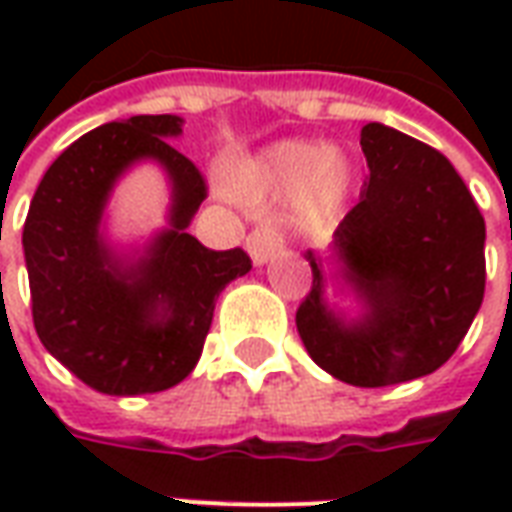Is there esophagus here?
<instances>
[{
  "label": "esophagus",
  "instance_id": "34e87169",
  "mask_svg": "<svg viewBox=\"0 0 512 512\" xmlns=\"http://www.w3.org/2000/svg\"><path fill=\"white\" fill-rule=\"evenodd\" d=\"M279 246H282V238L274 227H255L252 233L246 235V249H249V255L255 263H268L271 257L277 255Z\"/></svg>",
  "mask_w": 512,
  "mask_h": 512
}]
</instances>
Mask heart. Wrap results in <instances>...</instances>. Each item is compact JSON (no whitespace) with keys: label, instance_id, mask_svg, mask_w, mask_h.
<instances>
[{"label":"heart","instance_id":"1","mask_svg":"<svg viewBox=\"0 0 512 512\" xmlns=\"http://www.w3.org/2000/svg\"><path fill=\"white\" fill-rule=\"evenodd\" d=\"M348 161L315 142H279L241 175L246 197H290L301 227H321L334 216L348 189Z\"/></svg>","mask_w":512,"mask_h":512}]
</instances>
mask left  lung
Here are the masks:
<instances>
[{
	"mask_svg": "<svg viewBox=\"0 0 512 512\" xmlns=\"http://www.w3.org/2000/svg\"><path fill=\"white\" fill-rule=\"evenodd\" d=\"M367 175L334 249L365 296L345 326L323 304L321 263L296 310L307 354L345 384L395 386L439 370L461 345L485 293V222L447 156L381 123L362 128Z\"/></svg>",
	"mask_w": 512,
	"mask_h": 512,
	"instance_id": "8db88e82",
	"label": "left lung"
}]
</instances>
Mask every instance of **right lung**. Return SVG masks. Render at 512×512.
Segmentation results:
<instances>
[{
  "label": "right lung",
  "instance_id": "obj_1",
  "mask_svg": "<svg viewBox=\"0 0 512 512\" xmlns=\"http://www.w3.org/2000/svg\"><path fill=\"white\" fill-rule=\"evenodd\" d=\"M178 134L175 115L95 128L62 150L29 202L21 241L35 332L54 359L104 395H150L180 384L200 359L219 293L252 268L241 246L216 252L186 233L208 183L167 142ZM139 157L168 167L173 230L147 261L120 272L97 222L116 175Z\"/></svg>",
  "mask_w": 512,
  "mask_h": 512
}]
</instances>
